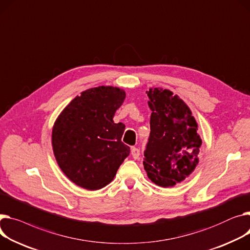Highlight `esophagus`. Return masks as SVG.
<instances>
[{
    "label": "esophagus",
    "mask_w": 250,
    "mask_h": 250,
    "mask_svg": "<svg viewBox=\"0 0 250 250\" xmlns=\"http://www.w3.org/2000/svg\"><path fill=\"white\" fill-rule=\"evenodd\" d=\"M130 153H131L132 158H134L135 160L139 159V157H140V149H139L138 147H136V146H132V147H131V149H130Z\"/></svg>",
    "instance_id": "34e87169"
}]
</instances>
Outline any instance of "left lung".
<instances>
[{
  "label": "left lung",
  "mask_w": 250,
  "mask_h": 250,
  "mask_svg": "<svg viewBox=\"0 0 250 250\" xmlns=\"http://www.w3.org/2000/svg\"><path fill=\"white\" fill-rule=\"evenodd\" d=\"M146 93L152 114L144 168L155 184L172 187L196 168L202 141L191 110L178 95L159 88Z\"/></svg>",
  "instance_id": "8db88e82"
}]
</instances>
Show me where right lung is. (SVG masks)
I'll list each match as a JSON object with an SVG mask.
<instances>
[{"mask_svg": "<svg viewBox=\"0 0 250 250\" xmlns=\"http://www.w3.org/2000/svg\"><path fill=\"white\" fill-rule=\"evenodd\" d=\"M125 97L116 87L90 88L58 116L52 130L54 156L76 185L88 190L105 187L129 155V146L122 142L125 125L112 121Z\"/></svg>", "mask_w": 250, "mask_h": 250, "instance_id": "1", "label": "right lung"}]
</instances>
